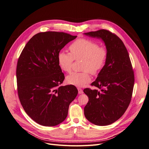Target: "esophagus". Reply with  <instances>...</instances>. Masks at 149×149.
Wrapping results in <instances>:
<instances>
[{
    "label": "esophagus",
    "mask_w": 149,
    "mask_h": 149,
    "mask_svg": "<svg viewBox=\"0 0 149 149\" xmlns=\"http://www.w3.org/2000/svg\"><path fill=\"white\" fill-rule=\"evenodd\" d=\"M77 89H78V91H79V94H82V93H83V91L81 88L79 87V88H77Z\"/></svg>",
    "instance_id": "1"
}]
</instances>
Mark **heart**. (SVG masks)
Listing matches in <instances>:
<instances>
[{
	"label": "heart",
	"instance_id": "1",
	"mask_svg": "<svg viewBox=\"0 0 149 149\" xmlns=\"http://www.w3.org/2000/svg\"><path fill=\"white\" fill-rule=\"evenodd\" d=\"M70 53L61 51L58 54V63L61 70L69 72L71 70L74 60H83L81 72H74L68 75L66 82L76 86H83L91 79L90 72L97 74L105 65L107 51L104 47L92 40L84 38L78 39L69 46Z\"/></svg>",
	"mask_w": 149,
	"mask_h": 149
}]
</instances>
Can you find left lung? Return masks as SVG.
<instances>
[{
    "label": "left lung",
    "instance_id": "8db88e82",
    "mask_svg": "<svg viewBox=\"0 0 149 149\" xmlns=\"http://www.w3.org/2000/svg\"><path fill=\"white\" fill-rule=\"evenodd\" d=\"M84 34L101 39L107 51L105 65L91 84L95 89L83 90L89 98L84 116L92 124L107 126L120 118L127 110L134 85V71L127 50L118 36L105 29Z\"/></svg>",
    "mask_w": 149,
    "mask_h": 149
}]
</instances>
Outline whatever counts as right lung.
Masks as SVG:
<instances>
[{"label":"right lung","mask_w":149,"mask_h":149,"mask_svg":"<svg viewBox=\"0 0 149 149\" xmlns=\"http://www.w3.org/2000/svg\"><path fill=\"white\" fill-rule=\"evenodd\" d=\"M48 31L34 35L23 48L16 69L18 95L30 118L44 126H55L67 117L69 106L78 94L74 85L60 86L65 79L58 54L77 38Z\"/></svg>","instance_id":"obj_1"}]
</instances>
